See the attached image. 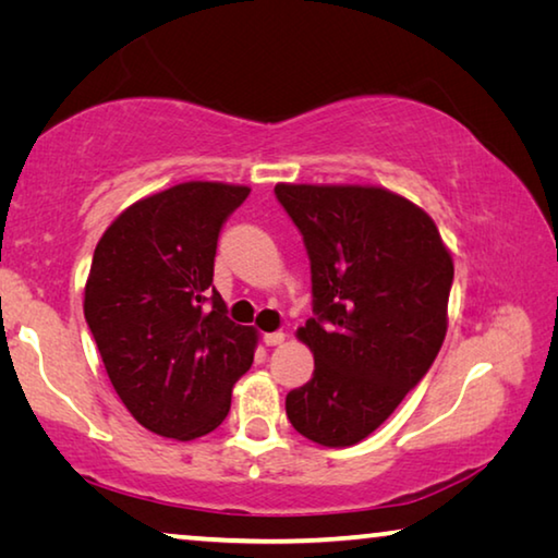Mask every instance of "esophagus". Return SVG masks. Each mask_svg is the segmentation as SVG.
<instances>
[{
	"mask_svg": "<svg viewBox=\"0 0 558 558\" xmlns=\"http://www.w3.org/2000/svg\"><path fill=\"white\" fill-rule=\"evenodd\" d=\"M282 342H286V332H268V335H263V344H266V347H278Z\"/></svg>",
	"mask_w": 558,
	"mask_h": 558,
	"instance_id": "esophagus-1",
	"label": "esophagus"
}]
</instances>
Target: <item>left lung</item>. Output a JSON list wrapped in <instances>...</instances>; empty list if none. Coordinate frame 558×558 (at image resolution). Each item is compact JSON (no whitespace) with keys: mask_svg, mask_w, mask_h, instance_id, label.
I'll return each mask as SVG.
<instances>
[{"mask_svg":"<svg viewBox=\"0 0 558 558\" xmlns=\"http://www.w3.org/2000/svg\"><path fill=\"white\" fill-rule=\"evenodd\" d=\"M307 248L313 379L286 396L292 428L327 448L364 440L436 362L452 258L430 216L381 186L278 184Z\"/></svg>","mask_w":558,"mask_h":558,"instance_id":"left-lung-1","label":"left lung"}]
</instances>
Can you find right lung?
Returning <instances> with one entry per match:
<instances>
[{"instance_id": "1", "label": "right lung", "mask_w": 558, "mask_h": 558, "mask_svg": "<svg viewBox=\"0 0 558 558\" xmlns=\"http://www.w3.org/2000/svg\"><path fill=\"white\" fill-rule=\"evenodd\" d=\"M248 186L184 182L132 204L96 245L83 313L140 426L194 440L219 428L251 369L256 329L231 323L214 258Z\"/></svg>"}]
</instances>
